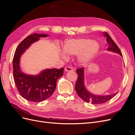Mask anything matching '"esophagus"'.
I'll list each match as a JSON object with an SVG mask.
<instances>
[{
    "instance_id": "esophagus-1",
    "label": "esophagus",
    "mask_w": 135,
    "mask_h": 135,
    "mask_svg": "<svg viewBox=\"0 0 135 135\" xmlns=\"http://www.w3.org/2000/svg\"><path fill=\"white\" fill-rule=\"evenodd\" d=\"M64 70L65 72H69V71H73V69L71 66H66Z\"/></svg>"
}]
</instances>
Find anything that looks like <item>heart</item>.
Returning a JSON list of instances; mask_svg holds the SVG:
<instances>
[{
  "mask_svg": "<svg viewBox=\"0 0 135 135\" xmlns=\"http://www.w3.org/2000/svg\"><path fill=\"white\" fill-rule=\"evenodd\" d=\"M99 44L95 40L88 38L72 39L65 42L61 52L63 57L65 54L71 55L78 54V60L81 64H85L92 60L99 51Z\"/></svg>",
  "mask_w": 135,
  "mask_h": 135,
  "instance_id": "b5f03b06",
  "label": "heart"
}]
</instances>
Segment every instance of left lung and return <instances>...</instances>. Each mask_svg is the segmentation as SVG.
<instances>
[{"label":"left lung","mask_w":135,"mask_h":135,"mask_svg":"<svg viewBox=\"0 0 135 135\" xmlns=\"http://www.w3.org/2000/svg\"><path fill=\"white\" fill-rule=\"evenodd\" d=\"M104 36L107 38V42L108 43V48L107 51L117 53V54L122 56L119 48H118L117 45L113 41V40L107 32H104ZM76 73L78 74V79L75 84V91L79 97L87 103H90L93 105L104 104L110 99H112L118 93L117 92L115 93L105 96L96 95L95 94H93L89 92L85 86L84 68H83L77 69Z\"/></svg>","instance_id":"8db88e82"}]
</instances>
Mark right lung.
Wrapping results in <instances>:
<instances>
[{"label":"right lung","instance_id":"obj_1","mask_svg":"<svg viewBox=\"0 0 135 135\" xmlns=\"http://www.w3.org/2000/svg\"><path fill=\"white\" fill-rule=\"evenodd\" d=\"M48 35L34 33L23 40L17 47L13 60V78L19 93L24 99L34 103L48 99L54 92L57 80L63 75L64 68L44 69L37 75H28L20 69V58L31 45Z\"/></svg>","mask_w":135,"mask_h":135}]
</instances>
